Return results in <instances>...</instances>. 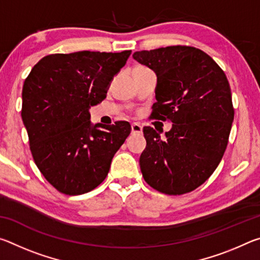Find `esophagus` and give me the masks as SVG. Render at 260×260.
<instances>
[{
  "label": "esophagus",
  "mask_w": 260,
  "mask_h": 260,
  "mask_svg": "<svg viewBox=\"0 0 260 260\" xmlns=\"http://www.w3.org/2000/svg\"><path fill=\"white\" fill-rule=\"evenodd\" d=\"M132 133L141 134L142 133V126H141L139 122H133V124H132Z\"/></svg>",
  "instance_id": "34e87169"
}]
</instances>
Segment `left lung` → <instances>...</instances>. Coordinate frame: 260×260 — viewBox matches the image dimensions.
Wrapping results in <instances>:
<instances>
[{
  "mask_svg": "<svg viewBox=\"0 0 260 260\" xmlns=\"http://www.w3.org/2000/svg\"><path fill=\"white\" fill-rule=\"evenodd\" d=\"M133 58L157 74L150 118L173 122L165 139L143 127L144 181L166 195L195 190L214 172L227 148L234 108L226 74L206 52L189 46L136 51Z\"/></svg>",
  "mask_w": 260,
  "mask_h": 260,
  "instance_id": "8db88e82",
  "label": "left lung"
}]
</instances>
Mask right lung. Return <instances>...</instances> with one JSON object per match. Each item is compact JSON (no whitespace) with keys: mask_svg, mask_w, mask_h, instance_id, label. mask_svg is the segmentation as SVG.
I'll return each instance as SVG.
<instances>
[{"mask_svg":"<svg viewBox=\"0 0 260 260\" xmlns=\"http://www.w3.org/2000/svg\"><path fill=\"white\" fill-rule=\"evenodd\" d=\"M52 54L34 65L23 86L21 118L33 159L52 187L81 195L104 181L127 136L128 121L91 126L89 108L107 98L112 78L131 55Z\"/></svg>","mask_w":260,"mask_h":260,"instance_id":"1","label":"right lung"}]
</instances>
